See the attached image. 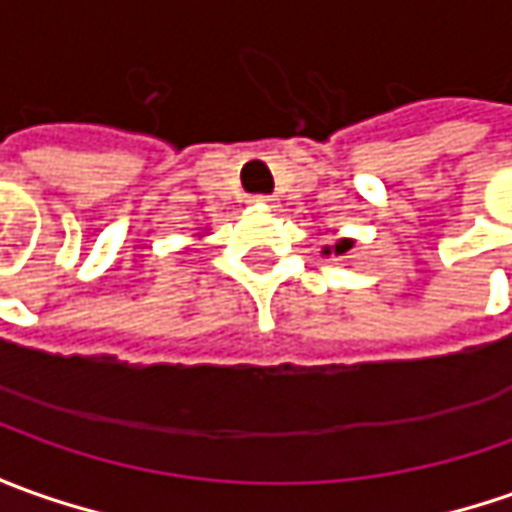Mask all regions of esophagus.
<instances>
[{"instance_id":"esophagus-1","label":"esophagus","mask_w":512,"mask_h":512,"mask_svg":"<svg viewBox=\"0 0 512 512\" xmlns=\"http://www.w3.org/2000/svg\"><path fill=\"white\" fill-rule=\"evenodd\" d=\"M252 204H257V207H271V210H274V207H280V198L277 196H255L252 198Z\"/></svg>"}]
</instances>
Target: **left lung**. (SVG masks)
I'll use <instances>...</instances> for the list:
<instances>
[{
  "label": "left lung",
  "mask_w": 512,
  "mask_h": 512,
  "mask_svg": "<svg viewBox=\"0 0 512 512\" xmlns=\"http://www.w3.org/2000/svg\"><path fill=\"white\" fill-rule=\"evenodd\" d=\"M353 238H339V241L333 243V246H325V249H322V255L325 257H330V255H344V252H350V249H353Z\"/></svg>",
  "instance_id": "left-lung-1"
}]
</instances>
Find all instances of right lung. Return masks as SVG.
I'll use <instances>...</instances> for the list:
<instances>
[{"mask_svg": "<svg viewBox=\"0 0 512 512\" xmlns=\"http://www.w3.org/2000/svg\"><path fill=\"white\" fill-rule=\"evenodd\" d=\"M196 238H204V235H201V232H198V235H196Z\"/></svg>", "mask_w": 512, "mask_h": 512, "instance_id": "obj_1", "label": "right lung"}]
</instances>
